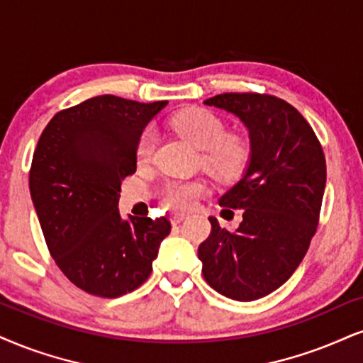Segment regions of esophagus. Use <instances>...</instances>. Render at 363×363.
Masks as SVG:
<instances>
[{"label": "esophagus", "mask_w": 363, "mask_h": 363, "mask_svg": "<svg viewBox=\"0 0 363 363\" xmlns=\"http://www.w3.org/2000/svg\"><path fill=\"white\" fill-rule=\"evenodd\" d=\"M185 216H183V213H173L172 216V223L173 225H178V223H182L183 220H185Z\"/></svg>", "instance_id": "obj_1"}]
</instances>
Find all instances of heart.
Returning <instances> with one entry per match:
<instances>
[{
	"label": "heart",
	"mask_w": 363,
	"mask_h": 363,
	"mask_svg": "<svg viewBox=\"0 0 363 363\" xmlns=\"http://www.w3.org/2000/svg\"><path fill=\"white\" fill-rule=\"evenodd\" d=\"M172 126L199 150H203L205 168L218 177H234L244 168L249 158L247 140L240 134H225L223 121L207 109L191 107L182 111L173 116ZM155 145V129L146 128L138 140V160H150ZM202 191L203 185L200 182H172L164 190V200L169 207L186 210L195 203Z\"/></svg>",
	"instance_id": "obj_1"
}]
</instances>
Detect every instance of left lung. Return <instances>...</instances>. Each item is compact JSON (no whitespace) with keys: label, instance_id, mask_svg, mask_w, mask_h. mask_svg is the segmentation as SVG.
<instances>
[{"label":"left lung","instance_id":"8db88e82","mask_svg":"<svg viewBox=\"0 0 363 363\" xmlns=\"http://www.w3.org/2000/svg\"><path fill=\"white\" fill-rule=\"evenodd\" d=\"M240 119L250 153L242 177L218 200L242 210L234 232L208 217L200 244L205 281L235 301H254L283 286L301 264L318 225L326 163L308 121L283 99L225 92L203 101Z\"/></svg>","mask_w":363,"mask_h":363}]
</instances>
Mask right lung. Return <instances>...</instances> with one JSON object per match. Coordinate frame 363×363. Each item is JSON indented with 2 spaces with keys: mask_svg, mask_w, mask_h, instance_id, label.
Wrapping results in <instances>:
<instances>
[{
  "mask_svg": "<svg viewBox=\"0 0 363 363\" xmlns=\"http://www.w3.org/2000/svg\"><path fill=\"white\" fill-rule=\"evenodd\" d=\"M167 101L143 104L97 96L53 116L40 136L30 169V194L45 242L77 288L119 298L145 283L167 217L123 218L121 182L136 172V146Z\"/></svg>",
  "mask_w": 363,
  "mask_h": 363,
  "instance_id": "right-lung-1",
  "label": "right lung"
}]
</instances>
